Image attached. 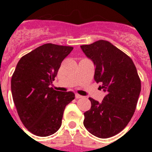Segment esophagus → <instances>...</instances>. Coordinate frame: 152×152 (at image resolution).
I'll list each match as a JSON object with an SVG mask.
<instances>
[{"instance_id": "esophagus-1", "label": "esophagus", "mask_w": 152, "mask_h": 152, "mask_svg": "<svg viewBox=\"0 0 152 152\" xmlns=\"http://www.w3.org/2000/svg\"><path fill=\"white\" fill-rule=\"evenodd\" d=\"M75 97L77 98V99H80V98H82L83 96H81V95L78 94H75Z\"/></svg>"}]
</instances>
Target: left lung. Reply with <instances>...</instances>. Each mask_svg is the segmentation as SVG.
<instances>
[{
	"mask_svg": "<svg viewBox=\"0 0 152 152\" xmlns=\"http://www.w3.org/2000/svg\"><path fill=\"white\" fill-rule=\"evenodd\" d=\"M80 48L96 66L95 81L107 92L101 103L89 98L91 107L84 113V126L98 138H110L120 132L131 120L141 91V80L131 58L110 42L98 40Z\"/></svg>",
	"mask_w": 152,
	"mask_h": 152,
	"instance_id": "left-lung-1",
	"label": "left lung"
}]
</instances>
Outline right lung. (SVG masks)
<instances>
[{
	"mask_svg": "<svg viewBox=\"0 0 152 152\" xmlns=\"http://www.w3.org/2000/svg\"><path fill=\"white\" fill-rule=\"evenodd\" d=\"M72 46L46 43L23 56L12 75L11 91L19 117L30 132L45 137L61 125L65 107L73 92L49 88Z\"/></svg>",
	"mask_w": 152,
	"mask_h": 152,
	"instance_id": "obj_1",
	"label": "right lung"
}]
</instances>
